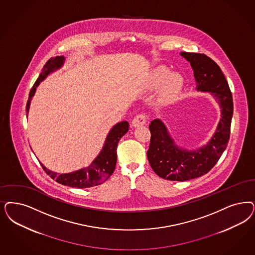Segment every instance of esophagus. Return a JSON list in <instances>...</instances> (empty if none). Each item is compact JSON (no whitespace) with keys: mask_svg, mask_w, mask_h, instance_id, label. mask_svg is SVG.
Here are the masks:
<instances>
[{"mask_svg":"<svg viewBox=\"0 0 255 255\" xmlns=\"http://www.w3.org/2000/svg\"><path fill=\"white\" fill-rule=\"evenodd\" d=\"M147 122V116L145 114H139L134 117V119L132 120V127H139L141 125H144Z\"/></svg>","mask_w":255,"mask_h":255,"instance_id":"esophagus-1","label":"esophagus"}]
</instances>
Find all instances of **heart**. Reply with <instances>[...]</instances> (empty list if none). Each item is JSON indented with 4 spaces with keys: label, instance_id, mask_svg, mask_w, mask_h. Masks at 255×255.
<instances>
[{
    "label": "heart",
    "instance_id": "obj_1",
    "mask_svg": "<svg viewBox=\"0 0 255 255\" xmlns=\"http://www.w3.org/2000/svg\"><path fill=\"white\" fill-rule=\"evenodd\" d=\"M169 70L165 67H157L154 69L149 81L150 88L160 89V100L163 103H169L175 98L183 88V79L177 74L172 73L169 75Z\"/></svg>",
    "mask_w": 255,
    "mask_h": 255
}]
</instances>
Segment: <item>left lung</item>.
Listing matches in <instances>:
<instances>
[{"label":"left lung","instance_id":"8db88e82","mask_svg":"<svg viewBox=\"0 0 255 255\" xmlns=\"http://www.w3.org/2000/svg\"><path fill=\"white\" fill-rule=\"evenodd\" d=\"M180 54L191 65L196 89L209 92L220 108V122L210 140L196 149L179 147L161 120L149 124L151 136L147 156L150 167L163 179L184 182L206 174L227 148L234 104L228 82L216 62L202 53Z\"/></svg>","mask_w":255,"mask_h":255}]
</instances>
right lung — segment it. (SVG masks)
I'll use <instances>...</instances> for the list:
<instances>
[{
	"mask_svg": "<svg viewBox=\"0 0 255 255\" xmlns=\"http://www.w3.org/2000/svg\"><path fill=\"white\" fill-rule=\"evenodd\" d=\"M64 63L65 57L61 55L52 57L45 64L41 73L39 74L38 78L35 81L33 88L29 93V98L26 104L27 117L29 113L31 101L35 95L36 88L49 74L53 73L55 70H59L64 65ZM128 130L129 123L127 122H121L114 125L106 136L103 149H101L98 156L92 161V163L88 167L69 173H57L48 169L43 164H40L43 167L45 172L61 185L77 188H87L101 185L102 183L106 182L114 172L117 164L118 143L123 135L128 132Z\"/></svg>",
	"mask_w": 255,
	"mask_h": 255,
	"instance_id": "right-lung-1",
	"label": "right lung"
}]
</instances>
